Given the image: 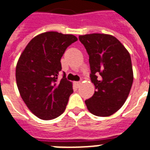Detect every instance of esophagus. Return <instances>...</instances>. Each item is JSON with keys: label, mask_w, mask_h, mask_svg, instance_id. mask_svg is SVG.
Instances as JSON below:
<instances>
[{"label": "esophagus", "mask_w": 150, "mask_h": 150, "mask_svg": "<svg viewBox=\"0 0 150 150\" xmlns=\"http://www.w3.org/2000/svg\"><path fill=\"white\" fill-rule=\"evenodd\" d=\"M80 84H81L80 82H75V85L77 86V87H79V86H80Z\"/></svg>", "instance_id": "obj_1"}]
</instances>
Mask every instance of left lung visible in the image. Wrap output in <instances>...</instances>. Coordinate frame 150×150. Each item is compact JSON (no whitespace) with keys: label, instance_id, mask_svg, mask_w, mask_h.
I'll return each mask as SVG.
<instances>
[{"label":"left lung","instance_id":"8db88e82","mask_svg":"<svg viewBox=\"0 0 150 150\" xmlns=\"http://www.w3.org/2000/svg\"><path fill=\"white\" fill-rule=\"evenodd\" d=\"M79 39L89 55L90 77L96 89L85 101L86 107L96 116L112 115L123 106L133 84L129 53L113 35L93 33Z\"/></svg>","mask_w":150,"mask_h":150}]
</instances>
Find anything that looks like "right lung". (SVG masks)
<instances>
[{"label":"right lung","instance_id":"right-lung-1","mask_svg":"<svg viewBox=\"0 0 150 150\" xmlns=\"http://www.w3.org/2000/svg\"><path fill=\"white\" fill-rule=\"evenodd\" d=\"M76 36L57 32L36 35L28 44L19 58L16 80L19 92L28 108L43 120H51L64 112L72 83L64 72L59 80L60 59Z\"/></svg>","mask_w":150,"mask_h":150}]
</instances>
